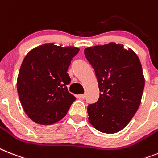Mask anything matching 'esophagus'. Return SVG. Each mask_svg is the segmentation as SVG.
Instances as JSON below:
<instances>
[{"label": "esophagus", "mask_w": 158, "mask_h": 158, "mask_svg": "<svg viewBox=\"0 0 158 158\" xmlns=\"http://www.w3.org/2000/svg\"><path fill=\"white\" fill-rule=\"evenodd\" d=\"M77 97L78 98H81V99H84L85 97V94H78V95H77Z\"/></svg>", "instance_id": "1"}]
</instances>
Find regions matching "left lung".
<instances>
[{
  "instance_id": "left-lung-1",
  "label": "left lung",
  "mask_w": 158,
  "mask_h": 158,
  "mask_svg": "<svg viewBox=\"0 0 158 158\" xmlns=\"http://www.w3.org/2000/svg\"><path fill=\"white\" fill-rule=\"evenodd\" d=\"M85 56L94 69L100 90L87 108L89 121L104 133H116L133 118L141 102L144 77L137 55L122 44L86 48Z\"/></svg>"
}]
</instances>
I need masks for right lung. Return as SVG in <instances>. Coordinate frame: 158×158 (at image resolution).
I'll use <instances>...</instances> for the list:
<instances>
[{
  "label": "right lung",
  "mask_w": 158,
  "mask_h": 158,
  "mask_svg": "<svg viewBox=\"0 0 158 158\" xmlns=\"http://www.w3.org/2000/svg\"><path fill=\"white\" fill-rule=\"evenodd\" d=\"M75 47L44 44L30 51L21 65L17 89L31 120L42 125L56 123L66 115L76 98L68 91L67 71L79 52Z\"/></svg>",
  "instance_id": "obj_1"
}]
</instances>
